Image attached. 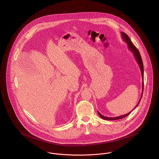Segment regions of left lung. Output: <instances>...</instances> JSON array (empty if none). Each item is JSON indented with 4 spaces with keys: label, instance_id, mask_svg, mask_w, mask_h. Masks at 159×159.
<instances>
[{
    "label": "left lung",
    "instance_id": "8db88e82",
    "mask_svg": "<svg viewBox=\"0 0 159 159\" xmlns=\"http://www.w3.org/2000/svg\"><path fill=\"white\" fill-rule=\"evenodd\" d=\"M121 36H122V39H123L124 41L127 44V48L129 49V50H130L132 53L134 54V56L135 57V59H136V61H137V63H139V65L140 66V71L141 72V76H142V93H141V98H140V99L139 102V103L137 104V105L135 106V107L134 108H135L137 106H139L140 101H141V98H142V96H143V88H144V68H143V61H142V59H141V55H140V53L139 52V50L137 49V48L134 45V44L132 43V42L131 41L130 38L127 36V35L126 34H125L124 32H121ZM130 111L129 113L125 114V115H121L120 116H117V117H114V118H110V117H107V116H103L102 115H101L99 111L98 112V114L100 116V117L101 118H102L103 120H120V119H122L123 118L126 117L127 116H128L131 112Z\"/></svg>",
    "mask_w": 159,
    "mask_h": 159
}]
</instances>
